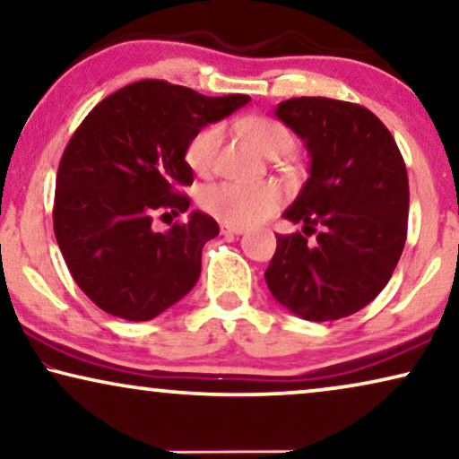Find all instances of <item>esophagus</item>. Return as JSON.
I'll list each match as a JSON object with an SVG mask.
<instances>
[{"label": "esophagus", "mask_w": 459, "mask_h": 459, "mask_svg": "<svg viewBox=\"0 0 459 459\" xmlns=\"http://www.w3.org/2000/svg\"><path fill=\"white\" fill-rule=\"evenodd\" d=\"M242 228H236V225H228V223H221V234H228V236H240L242 234Z\"/></svg>", "instance_id": "esophagus-1"}]
</instances>
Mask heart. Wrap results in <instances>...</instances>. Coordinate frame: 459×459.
<instances>
[{
	"instance_id": "1",
	"label": "heart",
	"mask_w": 459,
	"mask_h": 459,
	"mask_svg": "<svg viewBox=\"0 0 459 459\" xmlns=\"http://www.w3.org/2000/svg\"><path fill=\"white\" fill-rule=\"evenodd\" d=\"M240 129L263 154L281 156L294 148L292 131L272 117H248L240 121ZM223 142V127L219 123L206 125L194 134L186 146V162L192 171L209 173L215 167ZM281 203V190L275 184H221L206 186L200 192V206L219 221L247 228L261 223Z\"/></svg>"
}]
</instances>
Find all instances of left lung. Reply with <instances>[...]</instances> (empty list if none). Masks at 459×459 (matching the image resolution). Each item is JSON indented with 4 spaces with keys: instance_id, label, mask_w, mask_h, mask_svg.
<instances>
[{
    "instance_id": "left-lung-1",
    "label": "left lung",
    "mask_w": 459,
    "mask_h": 459,
    "mask_svg": "<svg viewBox=\"0 0 459 459\" xmlns=\"http://www.w3.org/2000/svg\"><path fill=\"white\" fill-rule=\"evenodd\" d=\"M275 117L311 154L309 179L284 211L303 234L275 236L273 299L309 322L353 316L378 297L403 253L410 181L385 123L359 104L290 98ZM316 240L306 244V236Z\"/></svg>"
}]
</instances>
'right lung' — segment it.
Instances as JSON below:
<instances>
[{
  "label": "right lung",
  "instance_id": "add662e5",
  "mask_svg": "<svg viewBox=\"0 0 459 459\" xmlns=\"http://www.w3.org/2000/svg\"><path fill=\"white\" fill-rule=\"evenodd\" d=\"M143 79L104 98L66 143L56 175L54 234L68 272L91 303L129 322H148L200 278L203 247L219 234L194 211L154 231V217L179 215L192 186L186 146L204 125L248 102Z\"/></svg>",
  "mask_w": 459,
  "mask_h": 459
}]
</instances>
